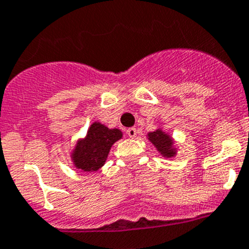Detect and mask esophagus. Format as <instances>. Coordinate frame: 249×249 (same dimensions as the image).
Listing matches in <instances>:
<instances>
[{
  "mask_svg": "<svg viewBox=\"0 0 249 249\" xmlns=\"http://www.w3.org/2000/svg\"><path fill=\"white\" fill-rule=\"evenodd\" d=\"M127 134H128L129 138H136L137 137V129L134 127H131V128L127 129Z\"/></svg>",
  "mask_w": 249,
  "mask_h": 249,
  "instance_id": "esophagus-1",
  "label": "esophagus"
}]
</instances>
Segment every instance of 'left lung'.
Here are the masks:
<instances>
[{
  "mask_svg": "<svg viewBox=\"0 0 249 249\" xmlns=\"http://www.w3.org/2000/svg\"><path fill=\"white\" fill-rule=\"evenodd\" d=\"M146 137L150 141V143H153V145L155 146L156 150L160 153L162 158L170 159L176 156L177 148L175 146L174 138L162 128H158L154 132H149Z\"/></svg>",
  "mask_w": 249,
  "mask_h": 249,
  "instance_id": "1",
  "label": "left lung"
}]
</instances>
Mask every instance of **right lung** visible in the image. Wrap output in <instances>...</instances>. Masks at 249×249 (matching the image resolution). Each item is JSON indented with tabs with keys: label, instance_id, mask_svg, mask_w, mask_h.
<instances>
[{
	"label": "right lung",
	"instance_id": "add662e5",
	"mask_svg": "<svg viewBox=\"0 0 249 249\" xmlns=\"http://www.w3.org/2000/svg\"><path fill=\"white\" fill-rule=\"evenodd\" d=\"M118 128H108L100 122H93L84 138L78 139L71 151L73 166L84 172L98 171L105 165L110 149L122 138Z\"/></svg>",
	"mask_w": 249,
	"mask_h": 249
}]
</instances>
